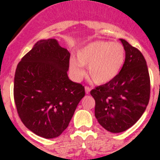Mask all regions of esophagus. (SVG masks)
<instances>
[{"mask_svg":"<svg viewBox=\"0 0 160 160\" xmlns=\"http://www.w3.org/2000/svg\"><path fill=\"white\" fill-rule=\"evenodd\" d=\"M85 93H86V94H90V90H91V89H90V87H89V86H85Z\"/></svg>","mask_w":160,"mask_h":160,"instance_id":"obj_1","label":"esophagus"}]
</instances>
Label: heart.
I'll use <instances>...</instances> for the list:
<instances>
[{"label": "heart", "mask_w": 160, "mask_h": 160, "mask_svg": "<svg viewBox=\"0 0 160 160\" xmlns=\"http://www.w3.org/2000/svg\"><path fill=\"white\" fill-rule=\"evenodd\" d=\"M77 59L70 61V70L75 80L85 75L84 66L89 67L90 78L96 84H105L114 80L120 72L125 59L121 44L97 41L89 43L77 52Z\"/></svg>", "instance_id": "obj_1"}]
</instances>
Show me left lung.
<instances>
[{"label": "left lung", "mask_w": 160, "mask_h": 160, "mask_svg": "<svg viewBox=\"0 0 160 160\" xmlns=\"http://www.w3.org/2000/svg\"><path fill=\"white\" fill-rule=\"evenodd\" d=\"M120 41L125 51L120 72L114 80L90 91L99 124L112 133L133 126L146 109L150 95V79L144 55L125 40Z\"/></svg>", "instance_id": "left-lung-1"}]
</instances>
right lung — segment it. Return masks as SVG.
I'll list each match as a JSON object with an SVG mask.
<instances>
[{
	"label": "right lung",
	"mask_w": 160,
	"mask_h": 160,
	"mask_svg": "<svg viewBox=\"0 0 160 160\" xmlns=\"http://www.w3.org/2000/svg\"><path fill=\"white\" fill-rule=\"evenodd\" d=\"M70 57L55 39L41 40L16 67L14 100L19 117L46 139L62 134L85 95V87L68 77Z\"/></svg>",
	"instance_id": "add662e5"
}]
</instances>
